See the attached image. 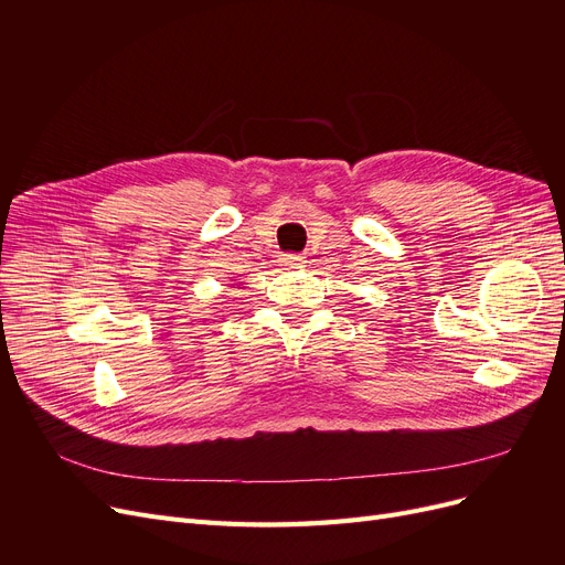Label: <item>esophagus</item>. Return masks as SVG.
<instances>
[{"instance_id": "1", "label": "esophagus", "mask_w": 565, "mask_h": 565, "mask_svg": "<svg viewBox=\"0 0 565 565\" xmlns=\"http://www.w3.org/2000/svg\"><path fill=\"white\" fill-rule=\"evenodd\" d=\"M281 263L288 265V267H295V265L302 263V256L300 254H281Z\"/></svg>"}]
</instances>
